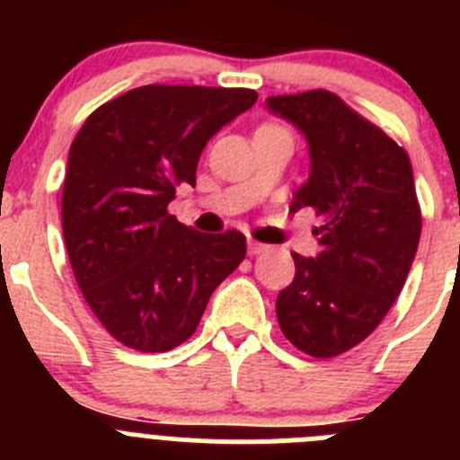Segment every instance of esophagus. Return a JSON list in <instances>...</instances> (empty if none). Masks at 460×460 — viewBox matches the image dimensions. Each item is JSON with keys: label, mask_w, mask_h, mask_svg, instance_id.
<instances>
[{"label": "esophagus", "mask_w": 460, "mask_h": 460, "mask_svg": "<svg viewBox=\"0 0 460 460\" xmlns=\"http://www.w3.org/2000/svg\"><path fill=\"white\" fill-rule=\"evenodd\" d=\"M265 251H267L265 243H260V242H255V239H251V242H249V253L251 255H260V253H265Z\"/></svg>", "instance_id": "1"}]
</instances>
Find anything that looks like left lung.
Wrapping results in <instances>:
<instances>
[{"label": "left lung", "instance_id": "8db88e82", "mask_svg": "<svg viewBox=\"0 0 460 460\" xmlns=\"http://www.w3.org/2000/svg\"><path fill=\"white\" fill-rule=\"evenodd\" d=\"M267 108L308 142L311 172L290 211L311 207L323 226L315 258H295L276 299L280 332L318 359L367 339L401 295L421 234L412 165L403 147L327 89L270 96Z\"/></svg>", "mask_w": 460, "mask_h": 460}]
</instances>
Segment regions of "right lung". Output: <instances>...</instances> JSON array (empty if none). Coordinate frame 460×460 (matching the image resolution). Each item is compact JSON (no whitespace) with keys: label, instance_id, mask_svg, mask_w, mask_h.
I'll use <instances>...</instances> for the list:
<instances>
[{"label":"right lung","instance_id":"1","mask_svg":"<svg viewBox=\"0 0 460 460\" xmlns=\"http://www.w3.org/2000/svg\"><path fill=\"white\" fill-rule=\"evenodd\" d=\"M255 101L253 89L145 84L93 110L73 140L64 243L84 302L126 348L184 343L246 255L242 233H195L168 205L195 186L211 136Z\"/></svg>","mask_w":460,"mask_h":460}]
</instances>
